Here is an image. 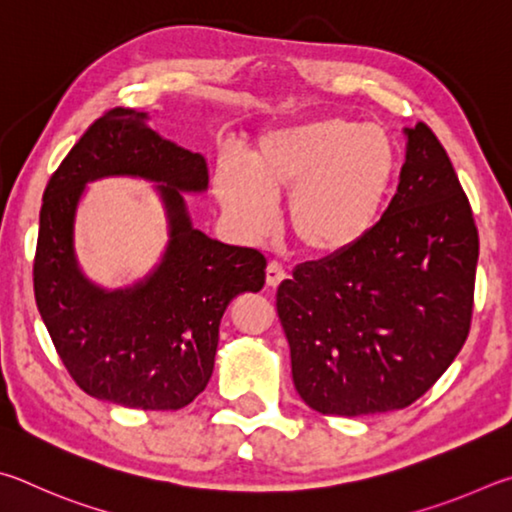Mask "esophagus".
<instances>
[{"label": "esophagus", "instance_id": "obj_1", "mask_svg": "<svg viewBox=\"0 0 512 512\" xmlns=\"http://www.w3.org/2000/svg\"><path fill=\"white\" fill-rule=\"evenodd\" d=\"M267 285H270V288H279V285L288 279V274H285V270H283V265H279V263H270L267 265Z\"/></svg>", "mask_w": 512, "mask_h": 512}]
</instances>
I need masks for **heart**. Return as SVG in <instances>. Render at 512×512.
<instances>
[{"label": "heart", "mask_w": 512, "mask_h": 512, "mask_svg": "<svg viewBox=\"0 0 512 512\" xmlns=\"http://www.w3.org/2000/svg\"><path fill=\"white\" fill-rule=\"evenodd\" d=\"M396 143L378 125L326 116L267 130L247 166L222 164L215 193L245 236L272 222V200L288 195L285 224L308 256L333 261L371 236L396 188Z\"/></svg>", "instance_id": "b5f03b06"}]
</instances>
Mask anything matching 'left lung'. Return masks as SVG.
Returning <instances> with one entry per match:
<instances>
[{
    "instance_id": "obj_1",
    "label": "left lung",
    "mask_w": 512,
    "mask_h": 512,
    "mask_svg": "<svg viewBox=\"0 0 512 512\" xmlns=\"http://www.w3.org/2000/svg\"><path fill=\"white\" fill-rule=\"evenodd\" d=\"M398 191L360 247L303 263L276 292L292 380L310 409H405L447 371L470 333L479 233L441 141L405 128Z\"/></svg>"
}]
</instances>
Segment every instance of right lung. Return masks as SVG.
<instances>
[{
	"label": "right lung",
	"mask_w": 512,
	"mask_h": 512,
	"mask_svg": "<svg viewBox=\"0 0 512 512\" xmlns=\"http://www.w3.org/2000/svg\"><path fill=\"white\" fill-rule=\"evenodd\" d=\"M146 121V112L125 107L105 112L51 175L33 285L53 346L80 389L121 407L175 411L209 384L224 310L238 294L263 288L267 261L193 227L184 193L209 188L206 159ZM103 176L157 183L169 222L160 263L116 291L86 279L73 245L79 197Z\"/></svg>",
	"instance_id": "1"
}]
</instances>
